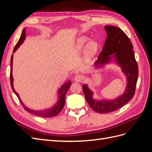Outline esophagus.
Returning <instances> with one entry per match:
<instances>
[{"label": "esophagus", "instance_id": "esophagus-1", "mask_svg": "<svg viewBox=\"0 0 152 152\" xmlns=\"http://www.w3.org/2000/svg\"><path fill=\"white\" fill-rule=\"evenodd\" d=\"M84 79V77L82 75H77L74 77V80L77 82H81Z\"/></svg>", "mask_w": 152, "mask_h": 152}]
</instances>
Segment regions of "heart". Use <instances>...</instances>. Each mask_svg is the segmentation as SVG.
Segmentation results:
<instances>
[{"label":"heart","mask_w":152,"mask_h":152,"mask_svg":"<svg viewBox=\"0 0 152 152\" xmlns=\"http://www.w3.org/2000/svg\"><path fill=\"white\" fill-rule=\"evenodd\" d=\"M88 40L89 38L87 37L80 36L77 38L74 44V49L76 51H80L85 47L84 58L86 61H90L93 59L99 49V44L96 41L91 40L86 45V43Z\"/></svg>","instance_id":"heart-1"}]
</instances>
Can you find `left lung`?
<instances>
[{
  "label": "left lung",
  "instance_id": "1",
  "mask_svg": "<svg viewBox=\"0 0 152 152\" xmlns=\"http://www.w3.org/2000/svg\"><path fill=\"white\" fill-rule=\"evenodd\" d=\"M104 29L107 37L98 60L93 66L95 70H99L112 63H115L121 68L127 82L123 94L113 99H94V92L88 85L82 86L87 102L94 111L99 113L113 112L129 102L134 96L138 76V67L130 39L118 27L107 25Z\"/></svg>",
  "mask_w": 152,
  "mask_h": 152
}]
</instances>
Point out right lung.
<instances>
[{"label": "right lung", "mask_w": 152, "mask_h": 152, "mask_svg": "<svg viewBox=\"0 0 152 152\" xmlns=\"http://www.w3.org/2000/svg\"><path fill=\"white\" fill-rule=\"evenodd\" d=\"M26 28H25L22 31V33L21 35L20 38L18 40V43L16 44V46L14 48L13 50V53H15L16 51V50L20 48V45L23 43V42L25 40L26 37ZM12 59H13V54L11 56V72H10V79H11V85L12 89L14 93H15V94L17 96V97L19 99L20 102L21 104V105L23 107L27 112H28L30 113L34 114L35 115H38L40 117H45V118H50V117H53L57 115L58 114L60 113V112L63 108L64 106H65V96L67 93V91L68 89L70 88V87L71 86V81L68 80L67 82H65V83L61 85V86L59 87V88L57 91V95H58V100L57 102L55 103L54 105H53L51 107L48 108H45V109H42V110H34V109H31L28 107H27L21 101L20 95L18 94L17 92L15 91V88H14V85H13V82H14V79L12 77Z\"/></svg>", "instance_id": "1"}]
</instances>
